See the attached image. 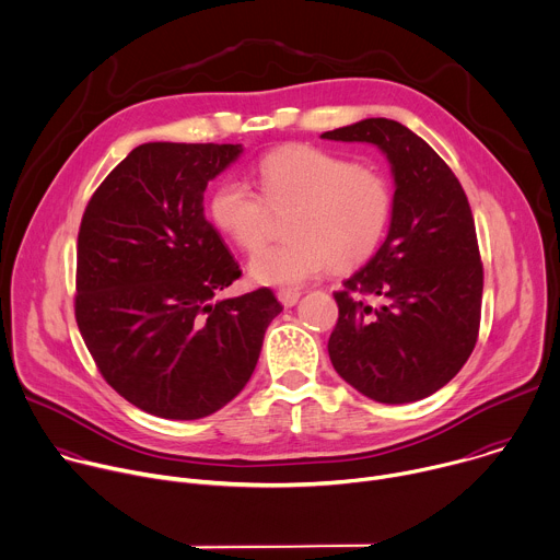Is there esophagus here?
Masks as SVG:
<instances>
[{
	"instance_id": "1",
	"label": "esophagus",
	"mask_w": 560,
	"mask_h": 560,
	"mask_svg": "<svg viewBox=\"0 0 560 560\" xmlns=\"http://www.w3.org/2000/svg\"><path fill=\"white\" fill-rule=\"evenodd\" d=\"M278 300L282 302V306H295L298 300H300V291H291V289H282L278 291Z\"/></svg>"
}]
</instances>
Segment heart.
<instances>
[{
	"label": "heart",
	"instance_id": "1",
	"mask_svg": "<svg viewBox=\"0 0 560 560\" xmlns=\"http://www.w3.org/2000/svg\"><path fill=\"white\" fill-rule=\"evenodd\" d=\"M258 196L236 178H222L207 198L213 228L243 252L260 247L267 210L291 209L287 243L265 247L247 265L267 287H300L332 265L353 269L369 260L388 230L393 194L386 178L313 145H284L254 167Z\"/></svg>",
	"mask_w": 560,
	"mask_h": 560
}]
</instances>
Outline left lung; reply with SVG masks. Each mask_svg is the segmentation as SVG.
I'll return each mask as SVG.
<instances>
[{
    "label": "left lung",
    "mask_w": 560,
    "mask_h": 560,
    "mask_svg": "<svg viewBox=\"0 0 560 560\" xmlns=\"http://www.w3.org/2000/svg\"><path fill=\"white\" fill-rule=\"evenodd\" d=\"M322 139L375 145L395 183L386 241L332 293V369L380 404L419 401L448 384L477 345L483 267L466 191L397 121L364 119Z\"/></svg>",
    "instance_id": "left-lung-1"
}]
</instances>
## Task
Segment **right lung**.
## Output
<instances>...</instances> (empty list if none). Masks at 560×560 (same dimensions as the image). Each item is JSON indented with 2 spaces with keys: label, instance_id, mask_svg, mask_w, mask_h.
<instances>
[{
  "label": "right lung",
  "instance_id": "1",
  "mask_svg": "<svg viewBox=\"0 0 560 560\" xmlns=\"http://www.w3.org/2000/svg\"><path fill=\"white\" fill-rule=\"evenodd\" d=\"M243 145L145 143L90 198L74 313L105 382L163 419H200L249 382L282 311L271 289L213 298L241 267L205 218V189Z\"/></svg>",
  "mask_w": 560,
  "mask_h": 560
}]
</instances>
